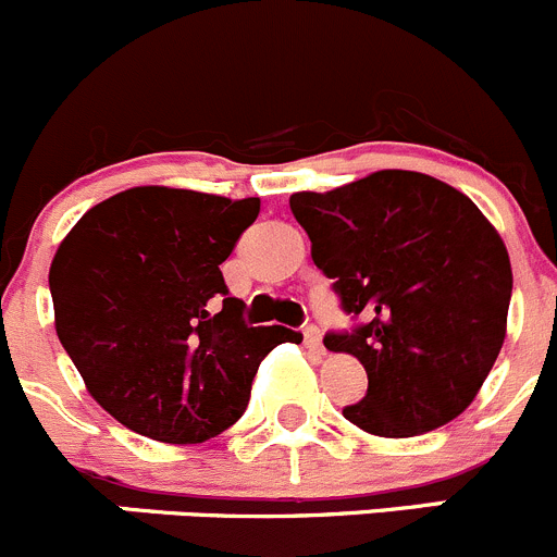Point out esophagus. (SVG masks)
Masks as SVG:
<instances>
[{
	"mask_svg": "<svg viewBox=\"0 0 557 557\" xmlns=\"http://www.w3.org/2000/svg\"><path fill=\"white\" fill-rule=\"evenodd\" d=\"M305 345L310 350H315V354H321V350H323L321 329H318V326H305Z\"/></svg>",
	"mask_w": 557,
	"mask_h": 557,
	"instance_id": "obj_1",
	"label": "esophagus"
}]
</instances>
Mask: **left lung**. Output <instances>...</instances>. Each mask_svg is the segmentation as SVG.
<instances>
[{"instance_id":"left-lung-1","label":"left lung","mask_w":557,"mask_h":557,"mask_svg":"<svg viewBox=\"0 0 557 557\" xmlns=\"http://www.w3.org/2000/svg\"><path fill=\"white\" fill-rule=\"evenodd\" d=\"M312 261L334 280L354 332L323 337L364 364L367 394L343 416L381 438L457 419L506 337L511 263L476 203L416 171H375L329 193H294Z\"/></svg>"}]
</instances>
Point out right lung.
Instances as JSON below:
<instances>
[{"label":"right lung","instance_id":"1","mask_svg":"<svg viewBox=\"0 0 557 557\" xmlns=\"http://www.w3.org/2000/svg\"><path fill=\"white\" fill-rule=\"evenodd\" d=\"M261 212L176 187H133L91 207L48 272L59 343L91 397L138 435L203 444L239 422L263 356L301 343L247 326L220 263Z\"/></svg>","mask_w":557,"mask_h":557}]
</instances>
